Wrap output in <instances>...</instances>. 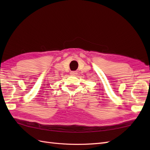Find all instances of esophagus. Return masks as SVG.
<instances>
[{"label":"esophagus","instance_id":"1","mask_svg":"<svg viewBox=\"0 0 150 150\" xmlns=\"http://www.w3.org/2000/svg\"><path fill=\"white\" fill-rule=\"evenodd\" d=\"M71 75H77V71H71Z\"/></svg>","mask_w":150,"mask_h":150}]
</instances>
